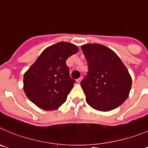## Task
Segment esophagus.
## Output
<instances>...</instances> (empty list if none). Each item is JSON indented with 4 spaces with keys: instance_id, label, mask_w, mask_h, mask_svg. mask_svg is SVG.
<instances>
[{
    "instance_id": "obj_1",
    "label": "esophagus",
    "mask_w": 148,
    "mask_h": 148,
    "mask_svg": "<svg viewBox=\"0 0 148 148\" xmlns=\"http://www.w3.org/2000/svg\"><path fill=\"white\" fill-rule=\"evenodd\" d=\"M81 80H82V78H79V79H77L76 81H77V83H80Z\"/></svg>"
}]
</instances>
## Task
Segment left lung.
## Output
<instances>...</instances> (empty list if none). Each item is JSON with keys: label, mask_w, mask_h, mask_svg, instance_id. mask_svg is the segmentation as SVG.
Listing matches in <instances>:
<instances>
[{"label": "left lung", "mask_w": 148, "mask_h": 148, "mask_svg": "<svg viewBox=\"0 0 148 148\" xmlns=\"http://www.w3.org/2000/svg\"><path fill=\"white\" fill-rule=\"evenodd\" d=\"M88 62V76L80 85L92 108L109 112L128 97L132 79L118 55L104 45L86 44L81 47Z\"/></svg>", "instance_id": "8db88e82"}]
</instances>
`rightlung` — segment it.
<instances>
[{"mask_svg":"<svg viewBox=\"0 0 148 148\" xmlns=\"http://www.w3.org/2000/svg\"><path fill=\"white\" fill-rule=\"evenodd\" d=\"M79 51L75 45L60 41L47 47L25 73L23 90L40 109L52 111L64 103L75 81L66 61Z\"/></svg>","mask_w":148,"mask_h":148,"instance_id":"add662e5","label":"right lung"}]
</instances>
